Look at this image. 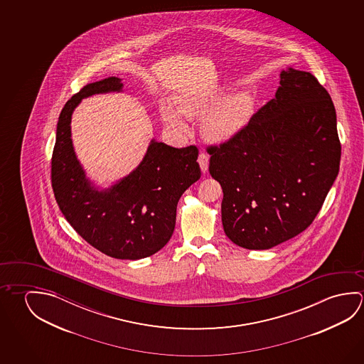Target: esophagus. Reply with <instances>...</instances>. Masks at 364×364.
Segmentation results:
<instances>
[{"label":"esophagus","instance_id":"1","mask_svg":"<svg viewBox=\"0 0 364 364\" xmlns=\"http://www.w3.org/2000/svg\"><path fill=\"white\" fill-rule=\"evenodd\" d=\"M198 162H199V166H200L203 173H207L208 171L209 156L204 154V152H200L198 156Z\"/></svg>","mask_w":364,"mask_h":364}]
</instances>
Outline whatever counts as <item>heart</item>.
<instances>
[{"instance_id": "heart-1", "label": "heart", "mask_w": 364, "mask_h": 364, "mask_svg": "<svg viewBox=\"0 0 364 364\" xmlns=\"http://www.w3.org/2000/svg\"><path fill=\"white\" fill-rule=\"evenodd\" d=\"M225 89L180 97L178 109L164 105L161 110L167 129L184 134L189 131L185 119L199 118L203 136L213 144H226L239 136L249 123L254 110V102L249 92L237 91L227 95Z\"/></svg>"}]
</instances>
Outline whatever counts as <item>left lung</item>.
I'll return each instance as SVG.
<instances>
[{"instance_id":"left-lung-1","label":"left lung","mask_w":364,"mask_h":364,"mask_svg":"<svg viewBox=\"0 0 364 364\" xmlns=\"http://www.w3.org/2000/svg\"><path fill=\"white\" fill-rule=\"evenodd\" d=\"M209 154L227 237L249 250L272 249L310 226L338 176L333 100L311 73L288 67L274 99Z\"/></svg>"}]
</instances>
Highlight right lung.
Wrapping results in <instances>:
<instances>
[{"label":"right lung","mask_w":364,"mask_h":364,"mask_svg":"<svg viewBox=\"0 0 364 364\" xmlns=\"http://www.w3.org/2000/svg\"><path fill=\"white\" fill-rule=\"evenodd\" d=\"M119 77L86 85L60 112L52 156V186L58 207L75 231L107 257L138 260L168 242L180 197L200 178L196 146L175 149L151 139L142 161L102 188L90 179L71 138L72 114L82 99L123 92Z\"/></svg>","instance_id":"right-lung-1"}]
</instances>
